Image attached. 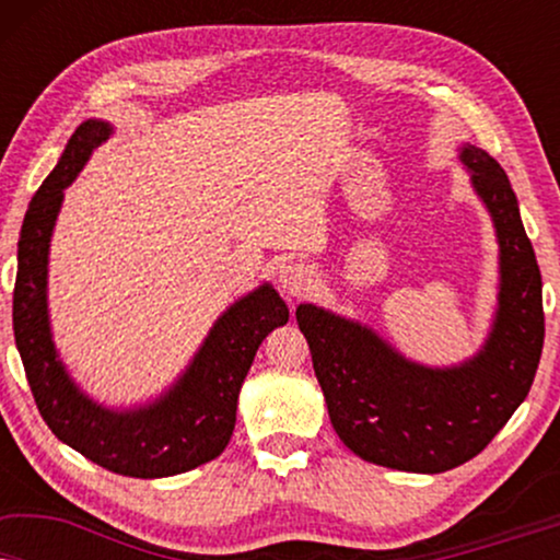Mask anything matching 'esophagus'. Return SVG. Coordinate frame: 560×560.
Here are the masks:
<instances>
[{"label":"esophagus","instance_id":"1","mask_svg":"<svg viewBox=\"0 0 560 560\" xmlns=\"http://www.w3.org/2000/svg\"><path fill=\"white\" fill-rule=\"evenodd\" d=\"M278 280H280L282 293L293 298H305L313 290V285H316V275H313L311 267L303 262L282 265Z\"/></svg>","mask_w":560,"mask_h":560}]
</instances>
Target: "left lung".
I'll return each mask as SVG.
<instances>
[{"label": "left lung", "instance_id": "1", "mask_svg": "<svg viewBox=\"0 0 560 560\" xmlns=\"http://www.w3.org/2000/svg\"><path fill=\"white\" fill-rule=\"evenodd\" d=\"M502 252L500 313L485 351L456 370L405 362L370 328L316 305L295 311L339 439L364 462L439 474L487 448L530 393L546 339L542 280L517 198L500 163L464 148Z\"/></svg>", "mask_w": 560, "mask_h": 560}]
</instances>
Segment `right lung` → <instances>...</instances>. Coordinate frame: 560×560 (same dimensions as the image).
I'll return each instance as SVG.
<instances>
[{
  "label": "right lung",
  "instance_id": "right-lung-1",
  "mask_svg": "<svg viewBox=\"0 0 560 560\" xmlns=\"http://www.w3.org/2000/svg\"><path fill=\"white\" fill-rule=\"evenodd\" d=\"M109 132L112 127L104 121H83L68 140L60 163L30 201L18 244L14 341L37 410L60 441L121 477H173L211 462L226 448L236 420V397L252 359L265 336L285 324L288 308L270 285L234 303L217 320L178 385L150 408L112 412L86 400L68 380L52 349L45 275L63 188Z\"/></svg>",
  "mask_w": 560,
  "mask_h": 560
}]
</instances>
